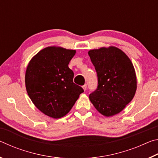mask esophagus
<instances>
[{
  "label": "esophagus",
  "instance_id": "obj_1",
  "mask_svg": "<svg viewBox=\"0 0 158 158\" xmlns=\"http://www.w3.org/2000/svg\"><path fill=\"white\" fill-rule=\"evenodd\" d=\"M82 88H83V89H84V90H85H85H86V89H87V85H86V84H84V85L82 86Z\"/></svg>",
  "mask_w": 158,
  "mask_h": 158
}]
</instances>
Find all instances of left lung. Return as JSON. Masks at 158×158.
Returning <instances> with one entry per match:
<instances>
[{
	"instance_id": "left-lung-1",
	"label": "left lung",
	"mask_w": 158,
	"mask_h": 158,
	"mask_svg": "<svg viewBox=\"0 0 158 158\" xmlns=\"http://www.w3.org/2000/svg\"><path fill=\"white\" fill-rule=\"evenodd\" d=\"M89 55L98 74V85L89 99L95 109L106 117L121 112L137 90V77L127 56L115 47L90 50Z\"/></svg>"
}]
</instances>
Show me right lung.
Returning <instances> with one entry per match:
<instances>
[{
	"label": "right lung",
	"instance_id": "1",
	"mask_svg": "<svg viewBox=\"0 0 158 158\" xmlns=\"http://www.w3.org/2000/svg\"><path fill=\"white\" fill-rule=\"evenodd\" d=\"M76 51L60 47L42 49L29 62L25 83L35 106L47 116L60 118L68 113L84 92L73 82L68 64Z\"/></svg>",
	"mask_w": 158,
	"mask_h": 158
}]
</instances>
